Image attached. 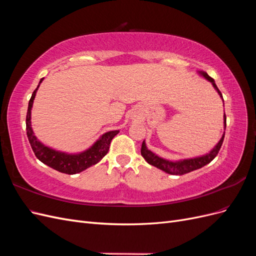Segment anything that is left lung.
<instances>
[{
    "mask_svg": "<svg viewBox=\"0 0 256 256\" xmlns=\"http://www.w3.org/2000/svg\"><path fill=\"white\" fill-rule=\"evenodd\" d=\"M198 74H202L207 81H209V82L212 84V86L214 88V90L216 92H218L219 96L223 100L221 92L219 90L218 86H216V85L214 80L212 78V76H209L204 72H198ZM223 118H224V122H224V129H226V113H224V115H223ZM224 134H226V132H224ZM224 134H223V136L221 138V140L218 142V144H216L214 147V148L210 152H209L208 154H204V156H200V157L190 158V159H184V160H180V161H170V160H166V159H164V158L157 156L156 154H154L152 150H150L148 148H147V146L145 144V141H143V143H142L141 154L143 156V158L147 162H148L150 164L162 170V171L168 173V174H171V175H184V174H187L189 172L194 171V170L203 168L204 166L208 164L209 162L212 161L214 159V157L216 156V154H218V152H219V150L221 148V146H222V143H223V140H224Z\"/></svg>",
    "mask_w": 256,
    "mask_h": 256,
    "instance_id": "obj_1",
    "label": "left lung"
}]
</instances>
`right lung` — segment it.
<instances>
[{"label":"right lung","instance_id":"1","mask_svg":"<svg viewBox=\"0 0 256 256\" xmlns=\"http://www.w3.org/2000/svg\"><path fill=\"white\" fill-rule=\"evenodd\" d=\"M42 80L44 78L40 79V84L42 82ZM40 84H38L37 88L33 92L32 97L30 99L26 113V134L37 159L48 166L56 170V171L69 175L80 173L88 168L98 164L109 152L112 138L120 132V130L106 132L90 148L79 154H67L44 146L42 142L37 140L33 132L32 125H30V110H32L34 98L38 88H40Z\"/></svg>","mask_w":256,"mask_h":256}]
</instances>
